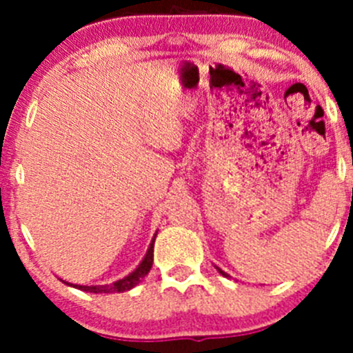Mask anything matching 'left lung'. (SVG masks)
Here are the masks:
<instances>
[{
	"mask_svg": "<svg viewBox=\"0 0 353 353\" xmlns=\"http://www.w3.org/2000/svg\"><path fill=\"white\" fill-rule=\"evenodd\" d=\"M215 268H216V270H219V273H220V275H223V276H230V275H229V273H225V272H223V270H222V268H219V266H215Z\"/></svg>",
	"mask_w": 353,
	"mask_h": 353,
	"instance_id": "left-lung-1",
	"label": "left lung"
}]
</instances>
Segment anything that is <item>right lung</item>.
<instances>
[{"label": "right lung", "instance_id": "obj_1", "mask_svg": "<svg viewBox=\"0 0 353 353\" xmlns=\"http://www.w3.org/2000/svg\"><path fill=\"white\" fill-rule=\"evenodd\" d=\"M155 237H157V232H155L154 239H152L150 245H148L147 254H145V258L141 259L140 265H138L137 268L130 273V275L124 276V279L116 280V282H112V283H105V285H77V283H68V282H65V280H61V282H65L66 285H70V287L78 288V290L90 292V294H119V292L131 290V288L137 287L138 283H140L141 280L148 275V272H150L152 263H154Z\"/></svg>", "mask_w": 353, "mask_h": 353}]
</instances>
